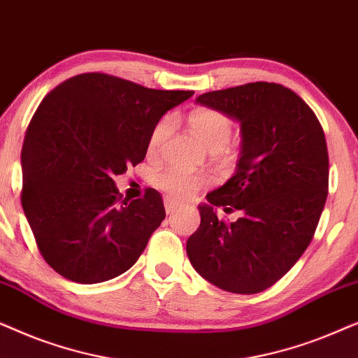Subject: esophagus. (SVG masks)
Returning a JSON list of instances; mask_svg holds the SVG:
<instances>
[{"mask_svg": "<svg viewBox=\"0 0 358 358\" xmlns=\"http://www.w3.org/2000/svg\"><path fill=\"white\" fill-rule=\"evenodd\" d=\"M180 207H182V205H180L179 202H176L174 199H171V197L164 199V208L168 213H173V212H176V210H179Z\"/></svg>", "mask_w": 358, "mask_h": 358, "instance_id": "34e87169", "label": "esophagus"}]
</instances>
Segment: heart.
Here are the masks:
<instances>
[{
    "label": "heart",
    "instance_id": "heart-1",
    "mask_svg": "<svg viewBox=\"0 0 358 358\" xmlns=\"http://www.w3.org/2000/svg\"><path fill=\"white\" fill-rule=\"evenodd\" d=\"M189 124L200 140L210 150H223L231 138V124L228 117L213 109H197L189 115ZM173 130V119L164 117L151 130L148 148L158 151ZM155 182L158 187L174 199H189L199 192L205 184V178L187 173L179 168H166L156 174Z\"/></svg>",
    "mask_w": 358,
    "mask_h": 358
}]
</instances>
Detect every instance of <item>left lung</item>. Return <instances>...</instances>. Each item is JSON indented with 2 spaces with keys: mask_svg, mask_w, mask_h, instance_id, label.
<instances>
[{
  "mask_svg": "<svg viewBox=\"0 0 358 358\" xmlns=\"http://www.w3.org/2000/svg\"><path fill=\"white\" fill-rule=\"evenodd\" d=\"M195 102L238 122L241 151L233 178L199 205L189 261L215 287L252 295L280 280L311 243L329 180L324 131L310 106L275 83L205 92ZM215 206L242 217L227 225Z\"/></svg>",
  "mask_w": 358,
  "mask_h": 358,
  "instance_id": "obj_1",
  "label": "left lung"
}]
</instances>
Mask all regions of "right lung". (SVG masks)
I'll return each mask as SVG.
<instances>
[{
  "instance_id": "1",
  "label": "right lung",
  "mask_w": 358,
  "mask_h": 358,
  "mask_svg": "<svg viewBox=\"0 0 358 358\" xmlns=\"http://www.w3.org/2000/svg\"><path fill=\"white\" fill-rule=\"evenodd\" d=\"M194 91L148 90L104 73L45 96L24 136V213L53 271L76 283L119 277L166 217L163 199L120 200L114 178L145 159L151 130Z\"/></svg>"
}]
</instances>
